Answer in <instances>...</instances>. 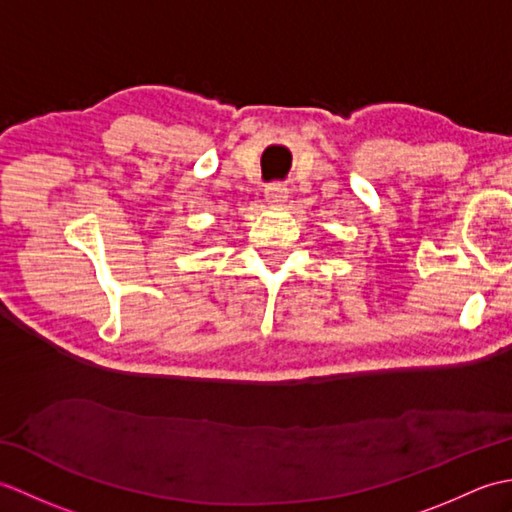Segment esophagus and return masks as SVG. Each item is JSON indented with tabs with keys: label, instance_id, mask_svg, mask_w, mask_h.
Returning a JSON list of instances; mask_svg holds the SVG:
<instances>
[{
	"label": "esophagus",
	"instance_id": "1",
	"mask_svg": "<svg viewBox=\"0 0 512 512\" xmlns=\"http://www.w3.org/2000/svg\"><path fill=\"white\" fill-rule=\"evenodd\" d=\"M264 195H266V202L281 204V202L288 198V189H286V184L273 182V184H268V187L264 189Z\"/></svg>",
	"mask_w": 512,
	"mask_h": 512
}]
</instances>
